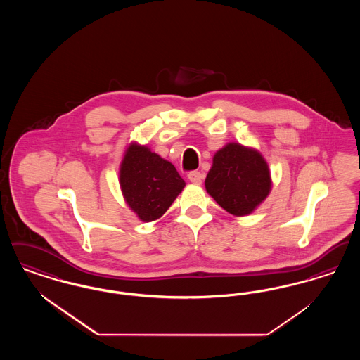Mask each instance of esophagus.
I'll return each instance as SVG.
<instances>
[{
  "label": "esophagus",
  "instance_id": "34e87169",
  "mask_svg": "<svg viewBox=\"0 0 360 360\" xmlns=\"http://www.w3.org/2000/svg\"><path fill=\"white\" fill-rule=\"evenodd\" d=\"M188 181L195 184V185H201L202 184V179H204V175L200 172H190L188 175Z\"/></svg>",
  "mask_w": 360,
  "mask_h": 360
}]
</instances>
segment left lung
<instances>
[{
    "label": "left lung",
    "mask_w": 360,
    "mask_h": 360,
    "mask_svg": "<svg viewBox=\"0 0 360 360\" xmlns=\"http://www.w3.org/2000/svg\"><path fill=\"white\" fill-rule=\"evenodd\" d=\"M271 175L262 154L239 143H228L213 156L206 191L228 213L251 214L271 190Z\"/></svg>",
    "instance_id": "8db88e82"
}]
</instances>
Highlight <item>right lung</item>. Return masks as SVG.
Instances as JSON below:
<instances>
[{
	"mask_svg": "<svg viewBox=\"0 0 360 360\" xmlns=\"http://www.w3.org/2000/svg\"><path fill=\"white\" fill-rule=\"evenodd\" d=\"M119 174L125 202L144 223L160 219L186 185L172 163L137 143L125 150Z\"/></svg>",
	"mask_w": 360,
	"mask_h": 360,
	"instance_id": "obj_1",
	"label": "right lung"
}]
</instances>
